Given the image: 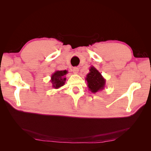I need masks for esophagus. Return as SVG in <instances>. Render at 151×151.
Wrapping results in <instances>:
<instances>
[{"label":"esophagus","mask_w":151,"mask_h":151,"mask_svg":"<svg viewBox=\"0 0 151 151\" xmlns=\"http://www.w3.org/2000/svg\"><path fill=\"white\" fill-rule=\"evenodd\" d=\"M73 72H74V74H77L79 72V68L78 67H74L73 68Z\"/></svg>","instance_id":"34e87169"}]
</instances>
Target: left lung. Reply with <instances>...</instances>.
Returning <instances> with one entry per match:
<instances>
[{"instance_id":"8db88e82","label":"left lung","mask_w":151,"mask_h":151,"mask_svg":"<svg viewBox=\"0 0 151 151\" xmlns=\"http://www.w3.org/2000/svg\"><path fill=\"white\" fill-rule=\"evenodd\" d=\"M86 81L89 90L93 93L102 91L106 84V79L94 66L90 67L89 72L86 76Z\"/></svg>"}]
</instances>
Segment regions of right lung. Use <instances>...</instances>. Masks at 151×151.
I'll use <instances>...</instances> for the list:
<instances>
[{
    "label": "right lung",
    "instance_id": "1",
    "mask_svg": "<svg viewBox=\"0 0 151 151\" xmlns=\"http://www.w3.org/2000/svg\"><path fill=\"white\" fill-rule=\"evenodd\" d=\"M68 73L66 70H56L51 76V83L52 87L55 89H58L65 84L66 81L65 75Z\"/></svg>",
    "mask_w": 151,
    "mask_h": 151
}]
</instances>
